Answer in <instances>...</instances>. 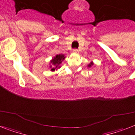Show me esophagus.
<instances>
[{
  "label": "esophagus",
  "instance_id": "34e87169",
  "mask_svg": "<svg viewBox=\"0 0 135 135\" xmlns=\"http://www.w3.org/2000/svg\"><path fill=\"white\" fill-rule=\"evenodd\" d=\"M73 53H76V54H77V53H78L79 52V51L78 49H73Z\"/></svg>",
  "mask_w": 135,
  "mask_h": 135
}]
</instances>
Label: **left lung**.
<instances>
[{
    "label": "left lung",
    "mask_w": 135,
    "mask_h": 135,
    "mask_svg": "<svg viewBox=\"0 0 135 135\" xmlns=\"http://www.w3.org/2000/svg\"><path fill=\"white\" fill-rule=\"evenodd\" d=\"M93 64H93V62H91L90 64H89V65H88V66H89V67H91V66H92Z\"/></svg>",
    "instance_id": "obj_1"
}]
</instances>
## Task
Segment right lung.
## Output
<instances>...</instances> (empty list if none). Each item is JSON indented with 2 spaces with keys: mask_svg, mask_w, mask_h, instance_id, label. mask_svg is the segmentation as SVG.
<instances>
[{
  "mask_svg": "<svg viewBox=\"0 0 135 135\" xmlns=\"http://www.w3.org/2000/svg\"><path fill=\"white\" fill-rule=\"evenodd\" d=\"M65 59L64 55L60 54L57 55L56 56L52 58V60L50 61V68H51V71H54L55 69H57L60 67V64L62 63V62Z\"/></svg>",
  "mask_w": 135,
  "mask_h": 135,
  "instance_id": "add662e5",
  "label": "right lung"
}]
</instances>
